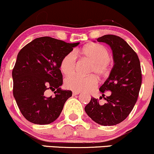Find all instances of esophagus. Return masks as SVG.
<instances>
[{"label":"esophagus","instance_id":"obj_1","mask_svg":"<svg viewBox=\"0 0 154 154\" xmlns=\"http://www.w3.org/2000/svg\"><path fill=\"white\" fill-rule=\"evenodd\" d=\"M80 94V91H73V92H72V94H73V95H78V94Z\"/></svg>","mask_w":154,"mask_h":154}]
</instances>
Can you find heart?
I'll return each instance as SVG.
<instances>
[{
    "label": "heart",
    "instance_id": "1",
    "mask_svg": "<svg viewBox=\"0 0 154 154\" xmlns=\"http://www.w3.org/2000/svg\"><path fill=\"white\" fill-rule=\"evenodd\" d=\"M75 54L91 60L88 73H95L101 77H106L109 74L110 54L105 47L99 44L86 45L80 50H75L74 52H69L66 54L60 63V69L63 74L68 75L74 72L77 61ZM97 84L98 79L94 74L87 77L72 74L66 77L64 80L65 87L74 91H90L95 88Z\"/></svg>",
    "mask_w": 154,
    "mask_h": 154
}]
</instances>
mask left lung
<instances>
[{"instance_id":"1","label":"left lung","mask_w":154,"mask_h":154,"mask_svg":"<svg viewBox=\"0 0 154 154\" xmlns=\"http://www.w3.org/2000/svg\"><path fill=\"white\" fill-rule=\"evenodd\" d=\"M96 40L110 46L114 66L107 80L99 88L106 102L102 105L97 99L92 97L85 111L97 124L113 126L128 117L137 100L142 83L141 67L137 53L122 38L104 35ZM106 91H111V94L104 97Z\"/></svg>"}]
</instances>
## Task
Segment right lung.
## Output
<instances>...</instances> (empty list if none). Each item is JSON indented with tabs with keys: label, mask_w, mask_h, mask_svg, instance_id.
I'll return each instance as SVG.
<instances>
[{
	"label": "right lung",
	"mask_w": 154,
	"mask_h": 154,
	"mask_svg": "<svg viewBox=\"0 0 154 154\" xmlns=\"http://www.w3.org/2000/svg\"><path fill=\"white\" fill-rule=\"evenodd\" d=\"M77 43L44 36L21 49L12 70L13 95L23 116L35 124H51L60 116L71 91L63 90L60 63ZM48 90L55 96L47 97Z\"/></svg>",
	"instance_id": "add662e5"
}]
</instances>
